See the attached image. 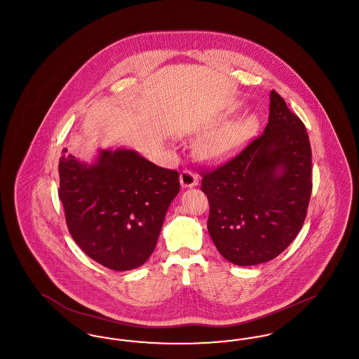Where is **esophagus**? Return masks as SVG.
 <instances>
[{
	"instance_id": "34e87169",
	"label": "esophagus",
	"mask_w": 359,
	"mask_h": 359,
	"mask_svg": "<svg viewBox=\"0 0 359 359\" xmlns=\"http://www.w3.org/2000/svg\"><path fill=\"white\" fill-rule=\"evenodd\" d=\"M198 180H199V176L191 170H183L180 173V184L182 187H194L198 184Z\"/></svg>"
}]
</instances>
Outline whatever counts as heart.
Instances as JSON below:
<instances>
[{"instance_id": "1", "label": "heart", "mask_w": 359, "mask_h": 359, "mask_svg": "<svg viewBox=\"0 0 359 359\" xmlns=\"http://www.w3.org/2000/svg\"><path fill=\"white\" fill-rule=\"evenodd\" d=\"M256 126L255 117H243L241 120L224 123L205 138L202 145V152L211 160L224 158L238 149L253 135Z\"/></svg>"}]
</instances>
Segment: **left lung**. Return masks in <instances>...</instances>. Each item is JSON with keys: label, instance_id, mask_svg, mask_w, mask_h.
I'll use <instances>...</instances> for the list:
<instances>
[{"label": "left lung", "instance_id": "1", "mask_svg": "<svg viewBox=\"0 0 359 359\" xmlns=\"http://www.w3.org/2000/svg\"><path fill=\"white\" fill-rule=\"evenodd\" d=\"M199 173L210 205L207 229L227 261L266 262L296 238L312 192L311 144L303 121L277 91H271L264 133Z\"/></svg>", "mask_w": 359, "mask_h": 359}]
</instances>
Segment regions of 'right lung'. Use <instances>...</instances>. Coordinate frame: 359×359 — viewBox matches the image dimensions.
I'll use <instances>...</instances> for the list:
<instances>
[{
    "mask_svg": "<svg viewBox=\"0 0 359 359\" xmlns=\"http://www.w3.org/2000/svg\"><path fill=\"white\" fill-rule=\"evenodd\" d=\"M66 152L59 160V199L71 237L111 271L141 266L154 253L180 189L179 172L157 167L135 151H101L94 165Z\"/></svg>",
    "mask_w": 359,
    "mask_h": 359,
    "instance_id": "add662e5",
    "label": "right lung"
}]
</instances>
